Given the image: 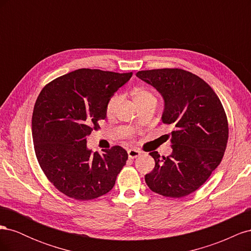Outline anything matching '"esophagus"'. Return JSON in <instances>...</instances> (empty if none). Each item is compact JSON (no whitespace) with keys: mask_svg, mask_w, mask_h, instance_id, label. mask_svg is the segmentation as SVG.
Segmentation results:
<instances>
[{"mask_svg":"<svg viewBox=\"0 0 251 251\" xmlns=\"http://www.w3.org/2000/svg\"><path fill=\"white\" fill-rule=\"evenodd\" d=\"M141 151H138V150H135V149H130L127 150V155H128V158L131 159H134V158H137L138 156H140Z\"/></svg>","mask_w":251,"mask_h":251,"instance_id":"34e87169","label":"esophagus"}]
</instances>
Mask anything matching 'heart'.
<instances>
[{
  "mask_svg": "<svg viewBox=\"0 0 251 251\" xmlns=\"http://www.w3.org/2000/svg\"><path fill=\"white\" fill-rule=\"evenodd\" d=\"M133 95H134L135 101L137 102V104L140 108L151 101L157 100L156 96L151 93V91L146 90V89H137L133 93ZM121 101H123V96H121L120 94H115L110 98L108 103H107V108H105V113H107V115L109 117H113L114 115H115Z\"/></svg>",
  "mask_w": 251,
  "mask_h": 251,
  "instance_id": "obj_1",
  "label": "heart"
}]
</instances>
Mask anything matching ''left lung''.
<instances>
[{
  "label": "left lung",
  "instance_id": "8db88e82",
  "mask_svg": "<svg viewBox=\"0 0 251 251\" xmlns=\"http://www.w3.org/2000/svg\"><path fill=\"white\" fill-rule=\"evenodd\" d=\"M137 77L163 96L162 123L171 125L173 153L151 151L155 168L147 174L151 191L182 198L197 191L221 163L228 140V121L215 91L199 76L178 68L138 71Z\"/></svg>",
  "mask_w": 251,
  "mask_h": 251
}]
</instances>
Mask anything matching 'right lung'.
Returning <instances> with one entry per match:
<instances>
[{"label": "right lung", "instance_id": "add662e5", "mask_svg": "<svg viewBox=\"0 0 251 251\" xmlns=\"http://www.w3.org/2000/svg\"><path fill=\"white\" fill-rule=\"evenodd\" d=\"M130 73L78 69L43 88L32 114V139L45 176L60 193L88 201L109 193L127 160L119 146L100 155L87 149V136L107 116L111 96Z\"/></svg>", "mask_w": 251, "mask_h": 251}]
</instances>
